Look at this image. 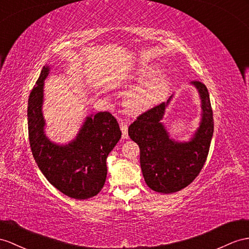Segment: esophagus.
<instances>
[{
  "instance_id": "obj_1",
  "label": "esophagus",
  "mask_w": 249,
  "mask_h": 249,
  "mask_svg": "<svg viewBox=\"0 0 249 249\" xmlns=\"http://www.w3.org/2000/svg\"><path fill=\"white\" fill-rule=\"evenodd\" d=\"M120 127H121V130H122V138L123 139L128 138V125L126 123H121Z\"/></svg>"
}]
</instances>
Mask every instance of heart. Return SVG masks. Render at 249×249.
<instances>
[{"instance_id":"b5f03b06","label":"heart","mask_w":249,"mask_h":249,"mask_svg":"<svg viewBox=\"0 0 249 249\" xmlns=\"http://www.w3.org/2000/svg\"><path fill=\"white\" fill-rule=\"evenodd\" d=\"M161 74L162 69L156 65L144 66L133 72L132 80L142 85L126 94L123 106L127 112L141 113L166 98L170 81Z\"/></svg>"}]
</instances>
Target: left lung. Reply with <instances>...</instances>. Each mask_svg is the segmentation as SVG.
I'll list each match as a JSON object with an SVG mask.
<instances>
[{"instance_id": "1", "label": "left lung", "mask_w": 249, "mask_h": 249, "mask_svg": "<svg viewBox=\"0 0 249 249\" xmlns=\"http://www.w3.org/2000/svg\"><path fill=\"white\" fill-rule=\"evenodd\" d=\"M200 93L202 121L189 142L169 139L161 123L167 103L156 105L141 113L128 128V135L140 147V163L146 184L162 194L177 193L188 186L206 162L213 135V116L207 87L191 82ZM171 98V97H170Z\"/></svg>"}]
</instances>
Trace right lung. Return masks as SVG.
I'll list each match as a JSON object with an SVG mask.
<instances>
[{
    "instance_id": "right-lung-1",
    "label": "right lung",
    "mask_w": 249,
    "mask_h": 249,
    "mask_svg": "<svg viewBox=\"0 0 249 249\" xmlns=\"http://www.w3.org/2000/svg\"><path fill=\"white\" fill-rule=\"evenodd\" d=\"M44 66L28 99V136L35 160L48 182L61 193L78 200L97 196L103 188L106 159L122 136L117 119L110 112L88 117L78 137L65 146L52 143L44 133L42 114Z\"/></svg>"
}]
</instances>
